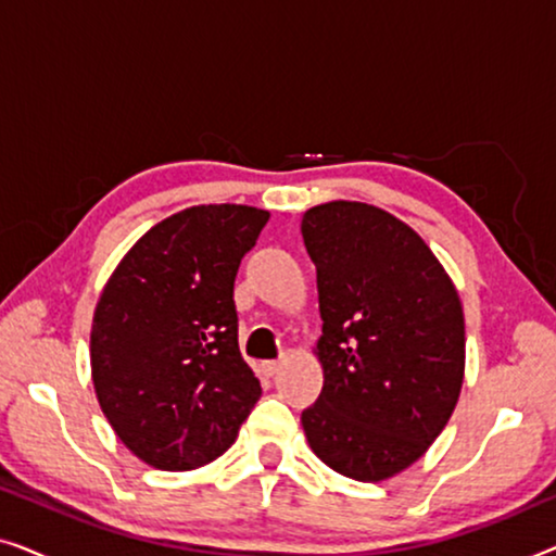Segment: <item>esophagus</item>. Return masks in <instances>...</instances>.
I'll list each match as a JSON object with an SVG mask.
<instances>
[{
    "label": "esophagus",
    "mask_w": 556,
    "mask_h": 556,
    "mask_svg": "<svg viewBox=\"0 0 556 556\" xmlns=\"http://www.w3.org/2000/svg\"><path fill=\"white\" fill-rule=\"evenodd\" d=\"M283 367V362L280 359H273V362H261L257 364V371H261L263 377H273V375H278V369Z\"/></svg>",
    "instance_id": "esophagus-1"
}]
</instances>
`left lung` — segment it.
<instances>
[{
    "label": "left lung",
    "mask_w": 556,
    "mask_h": 556,
    "mask_svg": "<svg viewBox=\"0 0 556 556\" xmlns=\"http://www.w3.org/2000/svg\"><path fill=\"white\" fill-rule=\"evenodd\" d=\"M301 232L324 318V390L301 413L303 432L337 473L384 481L428 451L458 402V291L420 235L371 204H318Z\"/></svg>",
    "instance_id": "left-lung-1"
}]
</instances>
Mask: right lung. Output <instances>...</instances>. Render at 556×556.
<instances>
[{"label": "right lung", "instance_id": "1", "mask_svg": "<svg viewBox=\"0 0 556 556\" xmlns=\"http://www.w3.org/2000/svg\"><path fill=\"white\" fill-rule=\"evenodd\" d=\"M245 204H200L151 227L105 283L90 331L103 415L159 470L219 458L261 400L238 346L232 291L268 223Z\"/></svg>", "mask_w": 556, "mask_h": 556}]
</instances>
